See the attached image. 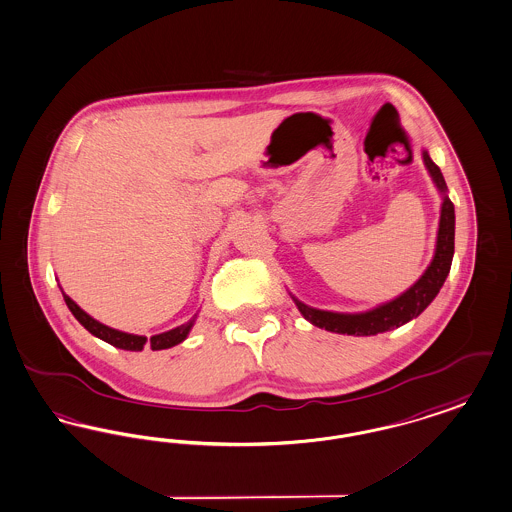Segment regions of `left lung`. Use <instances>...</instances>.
Listing matches in <instances>:
<instances>
[{
	"label": "left lung",
	"instance_id": "8db88e82",
	"mask_svg": "<svg viewBox=\"0 0 512 512\" xmlns=\"http://www.w3.org/2000/svg\"><path fill=\"white\" fill-rule=\"evenodd\" d=\"M423 164L429 171L430 179L438 192L442 194L440 205V223L436 234V247L432 261L427 270L421 274V278L408 287L398 297L390 299L387 303H381L377 307L369 308L364 312H331L320 308L308 307L303 301H299L295 295H291L293 303L316 328L343 333V335H377L390 329L400 328L408 324L409 320L417 318L425 308L429 307L438 295L440 287L444 286L448 274H450L451 261H453V247H455V209L448 196V186L444 181V175L440 167L430 160L429 150L423 148Z\"/></svg>",
	"mask_w": 512,
	"mask_h": 512
}]
</instances>
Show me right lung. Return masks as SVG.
<instances>
[{
    "instance_id": "1",
    "label": "right lung",
    "mask_w": 512,
    "mask_h": 512,
    "mask_svg": "<svg viewBox=\"0 0 512 512\" xmlns=\"http://www.w3.org/2000/svg\"><path fill=\"white\" fill-rule=\"evenodd\" d=\"M62 297H64L66 307L70 308V312L74 314V318H76L91 335L103 339L104 343H108V345H112V347L123 348V350H133V352L143 350L144 345H148L152 350H164V348L175 347V345L183 343L184 339L188 337L192 326L196 324V318H198V314H194L183 326H177V328L169 329V331H164V333L152 335V337L148 339V337H144V335H135V333H125V331H120V329L108 328V326L101 324L99 320H95L93 316H89L83 308L78 307L64 291H62Z\"/></svg>"
}]
</instances>
